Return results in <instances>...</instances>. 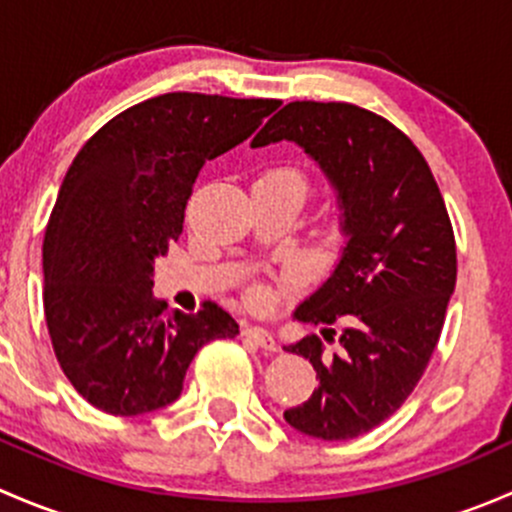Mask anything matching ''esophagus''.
Returning <instances> with one entry per match:
<instances>
[{"label": "esophagus", "instance_id": "1", "mask_svg": "<svg viewBox=\"0 0 512 512\" xmlns=\"http://www.w3.org/2000/svg\"><path fill=\"white\" fill-rule=\"evenodd\" d=\"M245 337L250 339V342H255L257 347L265 349V352H277L275 334L267 332V329H262V327H247V329H245Z\"/></svg>", "mask_w": 512, "mask_h": 512}]
</instances>
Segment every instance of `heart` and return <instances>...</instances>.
Instances as JSON below:
<instances>
[{"label":"heart","instance_id":"1","mask_svg":"<svg viewBox=\"0 0 512 512\" xmlns=\"http://www.w3.org/2000/svg\"><path fill=\"white\" fill-rule=\"evenodd\" d=\"M262 178H282V180H289V183H294V185H299V188H302V178H299L294 170H272V173L262 175ZM250 299L255 304H265L267 302V292H265V289H260V287L252 289Z\"/></svg>","mask_w":512,"mask_h":512}]
</instances>
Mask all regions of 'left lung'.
Here are the masks:
<instances>
[{"instance_id": "obj_1", "label": "left lung", "mask_w": 512, "mask_h": 512, "mask_svg": "<svg viewBox=\"0 0 512 512\" xmlns=\"http://www.w3.org/2000/svg\"><path fill=\"white\" fill-rule=\"evenodd\" d=\"M280 141L327 175L347 237L332 275L294 309L299 322H342L339 349L324 352L317 334L285 347L319 379L285 421L304 436L347 441L394 414L426 371L456 287V240L431 168L386 118L354 103L294 101L252 148Z\"/></svg>"}]
</instances>
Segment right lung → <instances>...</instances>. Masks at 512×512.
<instances>
[{"instance_id":"obj_1","label":"right lung","mask_w":512,"mask_h":512,"mask_svg":"<svg viewBox=\"0 0 512 512\" xmlns=\"http://www.w3.org/2000/svg\"><path fill=\"white\" fill-rule=\"evenodd\" d=\"M280 101L163 94L106 123L74 158L44 235V314L74 389L113 416L173 404L203 344L240 334L205 302L168 312L153 265L183 232L205 160L240 146Z\"/></svg>"}]
</instances>
